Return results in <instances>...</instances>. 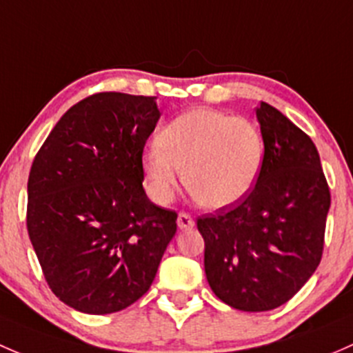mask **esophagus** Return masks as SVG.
<instances>
[{
  "label": "esophagus",
  "mask_w": 353,
  "mask_h": 353,
  "mask_svg": "<svg viewBox=\"0 0 353 353\" xmlns=\"http://www.w3.org/2000/svg\"><path fill=\"white\" fill-rule=\"evenodd\" d=\"M176 223H178V228H180V230H192V228H194V224H195L194 219H192V217L188 216L187 212L178 214Z\"/></svg>",
  "instance_id": "esophagus-1"
}]
</instances>
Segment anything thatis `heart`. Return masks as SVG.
Returning <instances> with one entry per match:
<instances>
[{"label":"heart","instance_id":"1","mask_svg":"<svg viewBox=\"0 0 353 353\" xmlns=\"http://www.w3.org/2000/svg\"><path fill=\"white\" fill-rule=\"evenodd\" d=\"M260 130L246 119L194 108L159 132L143 154L148 190L158 203L175 197L183 180L192 197L209 209L241 202L255 187L263 165Z\"/></svg>","mask_w":353,"mask_h":353}]
</instances>
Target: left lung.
Segmentation results:
<instances>
[{"mask_svg":"<svg viewBox=\"0 0 353 353\" xmlns=\"http://www.w3.org/2000/svg\"><path fill=\"white\" fill-rule=\"evenodd\" d=\"M263 165L241 202L197 219L212 292L239 311H270L297 294L318 268L330 188L318 150L282 112L256 108Z\"/></svg>","mask_w":353,"mask_h":353,"instance_id":"obj_1","label":"left lung"}]
</instances>
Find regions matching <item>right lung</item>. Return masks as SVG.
Masks as SVG:
<instances>
[{"label":"right lung","mask_w":353,"mask_h":353,"mask_svg":"<svg viewBox=\"0 0 353 353\" xmlns=\"http://www.w3.org/2000/svg\"><path fill=\"white\" fill-rule=\"evenodd\" d=\"M156 97L97 93L72 105L28 175L27 230L50 290L86 314L125 310L148 292L176 212L148 199L143 151Z\"/></svg>","instance_id":"add662e5"}]
</instances>
